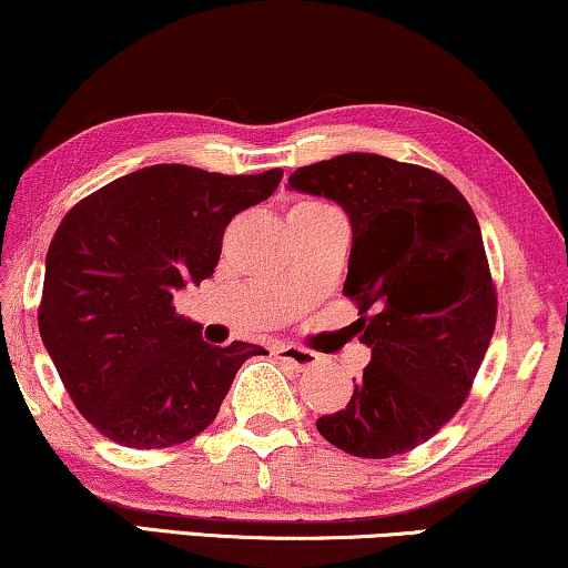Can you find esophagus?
<instances>
[{
    "mask_svg": "<svg viewBox=\"0 0 568 568\" xmlns=\"http://www.w3.org/2000/svg\"><path fill=\"white\" fill-rule=\"evenodd\" d=\"M275 357H277V361H283L291 367H295V371H308V367H314L318 363L316 353H308V349L295 347V345L275 347Z\"/></svg>",
    "mask_w": 568,
    "mask_h": 568,
    "instance_id": "obj_1",
    "label": "esophagus"
}]
</instances>
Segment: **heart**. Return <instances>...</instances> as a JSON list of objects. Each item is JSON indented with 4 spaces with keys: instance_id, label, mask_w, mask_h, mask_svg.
I'll use <instances>...</instances> for the list:
<instances>
[{
    "instance_id": "1",
    "label": "heart",
    "mask_w": 568,
    "mask_h": 568,
    "mask_svg": "<svg viewBox=\"0 0 568 568\" xmlns=\"http://www.w3.org/2000/svg\"><path fill=\"white\" fill-rule=\"evenodd\" d=\"M322 207H326V205H322V203H301V205H295L293 211H322Z\"/></svg>"
}]
</instances>
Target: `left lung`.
I'll list each match as a JSON object with an SVG mask.
<instances>
[{
    "mask_svg": "<svg viewBox=\"0 0 568 568\" xmlns=\"http://www.w3.org/2000/svg\"><path fill=\"white\" fill-rule=\"evenodd\" d=\"M287 190L349 215L345 295L371 347L349 404L316 429L357 458L412 450L466 402L494 334L497 293L476 215L443 174L363 151L301 166Z\"/></svg>",
    "mask_w": 568,
    "mask_h": 568,
    "instance_id": "left-lung-1",
    "label": "left lung"
}]
</instances>
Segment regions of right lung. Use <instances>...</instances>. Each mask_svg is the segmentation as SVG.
<instances>
[{
  "instance_id": "right-lung-1",
  "label": "right lung",
  "mask_w": 568,
  "mask_h": 568,
  "mask_svg": "<svg viewBox=\"0 0 568 568\" xmlns=\"http://www.w3.org/2000/svg\"><path fill=\"white\" fill-rule=\"evenodd\" d=\"M283 170L219 174L154 164L84 197L45 254L41 339L82 417L125 447L187 443L215 419L260 345H207L174 293L213 275L229 221Z\"/></svg>"
}]
</instances>
